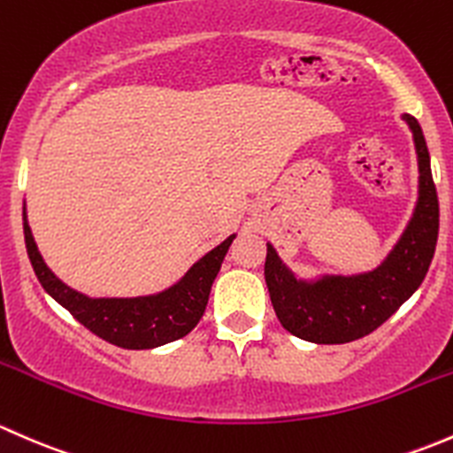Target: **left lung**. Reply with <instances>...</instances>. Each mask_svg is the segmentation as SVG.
<instances>
[{"instance_id":"1","label":"left lung","mask_w":453,"mask_h":453,"mask_svg":"<svg viewBox=\"0 0 453 453\" xmlns=\"http://www.w3.org/2000/svg\"><path fill=\"white\" fill-rule=\"evenodd\" d=\"M403 119L417 146L418 200L412 220L380 268L353 277L301 281L268 244L264 274L270 301L279 323L296 338L316 344L365 338L384 325L426 279L438 240V194L421 126L412 115Z\"/></svg>"}]
</instances>
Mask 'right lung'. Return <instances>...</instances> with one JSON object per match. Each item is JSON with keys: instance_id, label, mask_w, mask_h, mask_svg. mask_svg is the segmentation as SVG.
<instances>
[{"instance_id": "add662e5", "label": "right lung", "mask_w": 453, "mask_h": 453, "mask_svg": "<svg viewBox=\"0 0 453 453\" xmlns=\"http://www.w3.org/2000/svg\"><path fill=\"white\" fill-rule=\"evenodd\" d=\"M23 235H26L27 257L43 290L91 334L122 349H155L188 335L203 319L213 279L220 273L228 246L235 240V235L226 237L220 246L196 261L179 283L158 295L137 298H88L65 286L45 265L27 226L26 211H23Z\"/></svg>"}]
</instances>
